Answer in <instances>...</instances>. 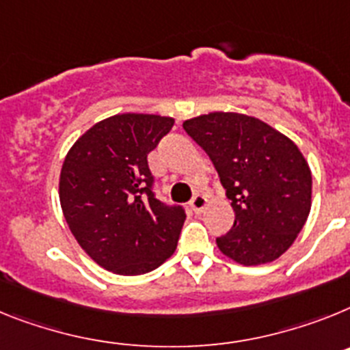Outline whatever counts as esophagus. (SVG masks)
I'll use <instances>...</instances> for the list:
<instances>
[{
    "label": "esophagus",
    "mask_w": 350,
    "mask_h": 350,
    "mask_svg": "<svg viewBox=\"0 0 350 350\" xmlns=\"http://www.w3.org/2000/svg\"><path fill=\"white\" fill-rule=\"evenodd\" d=\"M206 206H208V199H206L204 196H200V193H197V196L192 199V202H190V208H192L196 213H202Z\"/></svg>",
    "instance_id": "34e87169"
}]
</instances>
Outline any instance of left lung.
I'll list each match as a JSON object with an SVG mask.
<instances>
[{
    "label": "left lung",
    "instance_id": "8db88e82",
    "mask_svg": "<svg viewBox=\"0 0 350 350\" xmlns=\"http://www.w3.org/2000/svg\"><path fill=\"white\" fill-rule=\"evenodd\" d=\"M183 129L209 154L234 226L217 238L224 255L243 266H259L288 250L312 208L308 162L287 135L239 112H209Z\"/></svg>",
    "mask_w": 350,
    "mask_h": 350
}]
</instances>
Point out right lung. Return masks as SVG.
Instances as JSON below:
<instances>
[{
	"label": "right lung",
	"instance_id": "right-lung-1",
	"mask_svg": "<svg viewBox=\"0 0 350 350\" xmlns=\"http://www.w3.org/2000/svg\"><path fill=\"white\" fill-rule=\"evenodd\" d=\"M174 120L124 112L98 121L75 141L59 174V202L74 238L103 269L153 271L176 250L181 206L154 197L148 153Z\"/></svg>",
	"mask_w": 350,
	"mask_h": 350
}]
</instances>
